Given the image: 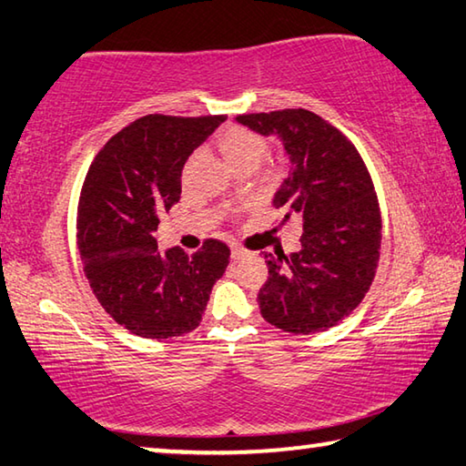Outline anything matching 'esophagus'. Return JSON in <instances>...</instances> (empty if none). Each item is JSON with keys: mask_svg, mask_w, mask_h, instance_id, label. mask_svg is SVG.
I'll list each match as a JSON object with an SVG mask.
<instances>
[{"mask_svg": "<svg viewBox=\"0 0 466 466\" xmlns=\"http://www.w3.org/2000/svg\"><path fill=\"white\" fill-rule=\"evenodd\" d=\"M230 257L234 258V261H240L242 257H247V250H242L240 247H232L230 248Z\"/></svg>", "mask_w": 466, "mask_h": 466, "instance_id": "esophagus-1", "label": "esophagus"}]
</instances>
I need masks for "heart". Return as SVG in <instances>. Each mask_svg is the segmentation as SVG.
<instances>
[{
	"label": "heart",
	"instance_id": "b5f03b06",
	"mask_svg": "<svg viewBox=\"0 0 466 466\" xmlns=\"http://www.w3.org/2000/svg\"><path fill=\"white\" fill-rule=\"evenodd\" d=\"M218 147L232 168H257L267 154V141L258 133L244 127H230L219 133Z\"/></svg>",
	"mask_w": 466,
	"mask_h": 466
}]
</instances>
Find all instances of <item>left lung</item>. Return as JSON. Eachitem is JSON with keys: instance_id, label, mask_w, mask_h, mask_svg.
Instances as JSON below:
<instances>
[{"instance_id": "8db88e82", "label": "left lung", "mask_w": 466, "mask_h": 466, "mask_svg": "<svg viewBox=\"0 0 466 466\" xmlns=\"http://www.w3.org/2000/svg\"><path fill=\"white\" fill-rule=\"evenodd\" d=\"M236 121L279 137L289 175L273 205L283 222L304 228L298 252H265L269 278L257 296L263 319L296 335L335 327L364 299L380 258L382 219L366 164L341 131L306 108Z\"/></svg>"}]
</instances>
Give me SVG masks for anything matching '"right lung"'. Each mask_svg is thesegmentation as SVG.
<instances>
[{
  "instance_id": "add662e5",
  "label": "right lung",
  "mask_w": 466,
  "mask_h": 466,
  "mask_svg": "<svg viewBox=\"0 0 466 466\" xmlns=\"http://www.w3.org/2000/svg\"><path fill=\"white\" fill-rule=\"evenodd\" d=\"M224 115H146L110 137L77 203V248L94 296L115 322L146 339L199 327L230 248L208 238L195 255L157 250L160 216L180 199L183 167Z\"/></svg>"
}]
</instances>
